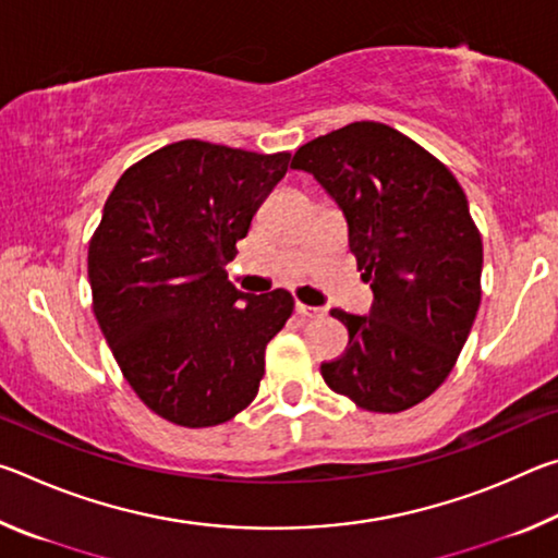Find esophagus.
Returning a JSON list of instances; mask_svg holds the SVG:
<instances>
[{"label": "esophagus", "instance_id": "esophagus-1", "mask_svg": "<svg viewBox=\"0 0 558 558\" xmlns=\"http://www.w3.org/2000/svg\"><path fill=\"white\" fill-rule=\"evenodd\" d=\"M295 313L300 317L313 319V317H323V307H313V305H305V302H295Z\"/></svg>", "mask_w": 558, "mask_h": 558}]
</instances>
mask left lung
<instances>
[{
    "label": "left lung",
    "mask_w": 558,
    "mask_h": 558,
    "mask_svg": "<svg viewBox=\"0 0 558 558\" xmlns=\"http://www.w3.org/2000/svg\"><path fill=\"white\" fill-rule=\"evenodd\" d=\"M290 167L344 214L374 292L369 315L332 310L349 344L319 366L323 379L359 409H411L448 379L480 307L483 241L465 192L421 145L369 120L302 145Z\"/></svg>",
    "instance_id": "left-lung-1"
}]
</instances>
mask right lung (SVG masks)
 Listing matches in <instances>:
<instances>
[{
  "mask_svg": "<svg viewBox=\"0 0 558 558\" xmlns=\"http://www.w3.org/2000/svg\"><path fill=\"white\" fill-rule=\"evenodd\" d=\"M290 155L182 140L112 189L88 248L93 313L135 393L186 428L219 426L256 399L288 290L248 295L226 263Z\"/></svg>",
  "mask_w": 558,
  "mask_h": 558,
  "instance_id": "1",
  "label": "right lung"
}]
</instances>
